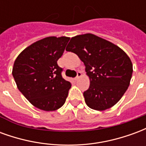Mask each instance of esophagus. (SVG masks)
I'll return each instance as SVG.
<instances>
[{"instance_id": "esophagus-1", "label": "esophagus", "mask_w": 146, "mask_h": 146, "mask_svg": "<svg viewBox=\"0 0 146 146\" xmlns=\"http://www.w3.org/2000/svg\"><path fill=\"white\" fill-rule=\"evenodd\" d=\"M81 75H82V74H81V72H80V71H77V73H76V77H75V80H78V78H80V76H81Z\"/></svg>"}]
</instances>
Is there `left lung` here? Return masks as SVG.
<instances>
[{"instance_id":"8db88e82","label":"left lung","mask_w":146,"mask_h":146,"mask_svg":"<svg viewBox=\"0 0 146 146\" xmlns=\"http://www.w3.org/2000/svg\"><path fill=\"white\" fill-rule=\"evenodd\" d=\"M78 55L90 78L84 92L91 109L105 110L116 104L130 84L133 66L118 46L92 33L72 37L66 49Z\"/></svg>"}]
</instances>
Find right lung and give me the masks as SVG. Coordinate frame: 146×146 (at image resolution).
<instances>
[{"label":"right lung","instance_id":"add662e5","mask_svg":"<svg viewBox=\"0 0 146 146\" xmlns=\"http://www.w3.org/2000/svg\"><path fill=\"white\" fill-rule=\"evenodd\" d=\"M70 37L49 36L24 49L15 59L12 76L18 89L35 107L54 111L66 102L71 83L62 76L57 61Z\"/></svg>","mask_w":146,"mask_h":146}]
</instances>
